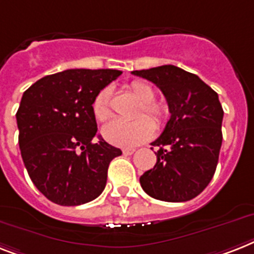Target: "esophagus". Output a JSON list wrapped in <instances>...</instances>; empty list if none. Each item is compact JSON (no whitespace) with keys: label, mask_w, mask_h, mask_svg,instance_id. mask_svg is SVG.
<instances>
[{"label":"esophagus","mask_w":254,"mask_h":254,"mask_svg":"<svg viewBox=\"0 0 254 254\" xmlns=\"http://www.w3.org/2000/svg\"><path fill=\"white\" fill-rule=\"evenodd\" d=\"M134 151H135V148L134 147H127L123 150V152L125 154V155H131V154H134Z\"/></svg>","instance_id":"34e87169"}]
</instances>
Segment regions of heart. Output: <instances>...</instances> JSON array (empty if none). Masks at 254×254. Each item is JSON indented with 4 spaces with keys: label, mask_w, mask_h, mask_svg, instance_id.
<instances>
[{
    "label": "heart",
    "mask_w": 254,
    "mask_h": 254,
    "mask_svg": "<svg viewBox=\"0 0 254 254\" xmlns=\"http://www.w3.org/2000/svg\"><path fill=\"white\" fill-rule=\"evenodd\" d=\"M134 98L141 103L137 111V119L133 121L113 120L103 127V137L109 143L120 147H131L141 145L154 134L153 124L162 127L170 117V108L166 103L155 102V90L145 80H134L129 84ZM111 88H103L92 102V113L98 121L108 120L111 111Z\"/></svg>",
    "instance_id": "heart-1"
}]
</instances>
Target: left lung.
I'll return each mask as SVG.
<instances>
[{
	"instance_id": "8db88e82",
	"label": "left lung",
	"mask_w": 254,
	"mask_h": 254,
	"mask_svg": "<svg viewBox=\"0 0 254 254\" xmlns=\"http://www.w3.org/2000/svg\"><path fill=\"white\" fill-rule=\"evenodd\" d=\"M131 73L160 88L171 113L151 143L158 147L156 163L139 177L142 189L160 201L194 198L209 185L219 159L223 108L218 94L195 74L174 65Z\"/></svg>"
}]
</instances>
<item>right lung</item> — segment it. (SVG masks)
Segmentation results:
<instances>
[{"mask_svg":"<svg viewBox=\"0 0 254 254\" xmlns=\"http://www.w3.org/2000/svg\"><path fill=\"white\" fill-rule=\"evenodd\" d=\"M121 73L64 70L24 91L16 112L20 154L30 179L49 201L78 206L104 190L109 163L123 152L100 135L94 142L92 102Z\"/></svg>","mask_w":254,"mask_h":254,"instance_id":"add662e5","label":"right lung"}]
</instances>
